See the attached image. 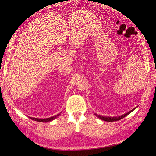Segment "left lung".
I'll use <instances>...</instances> for the list:
<instances>
[{
	"label": "left lung",
	"instance_id": "left-lung-1",
	"mask_svg": "<svg viewBox=\"0 0 156 156\" xmlns=\"http://www.w3.org/2000/svg\"><path fill=\"white\" fill-rule=\"evenodd\" d=\"M136 108V107H135V108L132 109L131 111H130L129 112H127V113H125L124 115H122L121 116H119V117H103V116H101V115H97V114H95L96 116H97V117L101 119V120H103V121H108V122H112V121H119L121 120V119L125 117L126 116L128 115L129 114H130L131 112L133 111V110H135V109Z\"/></svg>",
	"mask_w": 156,
	"mask_h": 156
}]
</instances>
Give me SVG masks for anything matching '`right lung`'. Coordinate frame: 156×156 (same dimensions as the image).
<instances>
[{"instance_id":"add662e5","label":"right lung","mask_w":156,"mask_h":156,"mask_svg":"<svg viewBox=\"0 0 156 156\" xmlns=\"http://www.w3.org/2000/svg\"><path fill=\"white\" fill-rule=\"evenodd\" d=\"M61 113V112H60ZM60 113L59 114H58L57 115L54 116V117H49V118H47V119H38V118H34V117H29L31 119H32V120H34V121H38V122H49V121H51L54 120V119H55V118H57L58 116L60 115Z\"/></svg>"}]
</instances>
